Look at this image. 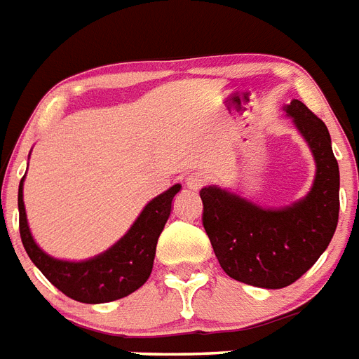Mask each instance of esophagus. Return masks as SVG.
I'll use <instances>...</instances> for the list:
<instances>
[{"label":"esophagus","mask_w":359,"mask_h":359,"mask_svg":"<svg viewBox=\"0 0 359 359\" xmlns=\"http://www.w3.org/2000/svg\"><path fill=\"white\" fill-rule=\"evenodd\" d=\"M207 182H208L207 175L199 173V171H196V173H190L188 177H186V186H188V188L194 191L201 190L203 186L207 184Z\"/></svg>","instance_id":"esophagus-1"}]
</instances>
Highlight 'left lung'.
<instances>
[{
  "label": "left lung",
  "instance_id": "obj_1",
  "mask_svg": "<svg viewBox=\"0 0 359 359\" xmlns=\"http://www.w3.org/2000/svg\"><path fill=\"white\" fill-rule=\"evenodd\" d=\"M311 149L317 175L311 191L285 208H262L207 186L203 227L229 278L262 289H283L302 278L328 248L339 219V165L326 124L300 100L285 106Z\"/></svg>",
  "mask_w": 359,
  "mask_h": 359
}]
</instances>
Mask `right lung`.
Wrapping results in <instances>:
<instances>
[{
    "mask_svg": "<svg viewBox=\"0 0 359 359\" xmlns=\"http://www.w3.org/2000/svg\"><path fill=\"white\" fill-rule=\"evenodd\" d=\"M24 179L18 188L20 236L27 255L44 278L63 294L81 304H106L124 298L145 283L152 272L158 236L171 214L180 184L171 186L147 205L128 233L109 250L87 261H59L36 245L31 236L24 207Z\"/></svg>",
    "mask_w": 359,
    "mask_h": 359,
    "instance_id": "right-lung-1",
    "label": "right lung"
}]
</instances>
